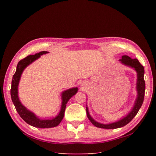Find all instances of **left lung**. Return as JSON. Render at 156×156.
Segmentation results:
<instances>
[{
    "mask_svg": "<svg viewBox=\"0 0 156 156\" xmlns=\"http://www.w3.org/2000/svg\"><path fill=\"white\" fill-rule=\"evenodd\" d=\"M120 63L130 68L135 70L136 73V97L134 104L132 107L131 109L125 116L122 118L120 120L116 122H111L108 124H103L98 122L94 120L91 116L88 111V107L87 105V114L88 119L92 122L93 125L97 127L103 129H116L122 127L132 120V119L136 116L143 105L144 98V92H145V81L144 79V69L142 65L140 64L139 60L136 58H131L129 56L127 55L122 56L121 59L119 60Z\"/></svg>",
    "mask_w": 156,
    "mask_h": 156,
    "instance_id": "1",
    "label": "left lung"
}]
</instances>
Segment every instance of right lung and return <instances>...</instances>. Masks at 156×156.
Listing matches in <instances>:
<instances>
[{
	"label": "right lung",
	"instance_id": "obj_1",
	"mask_svg": "<svg viewBox=\"0 0 156 156\" xmlns=\"http://www.w3.org/2000/svg\"><path fill=\"white\" fill-rule=\"evenodd\" d=\"M48 53H49L48 51H41L34 55L28 56L24 59L20 60L17 65L16 72L12 78L10 90L12 102L21 119L28 124L35 127H39V128H51V127L57 126L63 119L67 103L70 100V98L75 95L78 92L77 87H73L66 90L61 93L60 96L62 102H61L60 111L55 117L51 118L49 119H40L34 112L29 110L24 105L22 104L18 95V87L23 71L30 64L40 58L41 55Z\"/></svg>",
	"mask_w": 156,
	"mask_h": 156
}]
</instances>
